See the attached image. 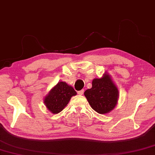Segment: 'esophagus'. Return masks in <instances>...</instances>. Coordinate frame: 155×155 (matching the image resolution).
<instances>
[{"instance_id": "obj_1", "label": "esophagus", "mask_w": 155, "mask_h": 155, "mask_svg": "<svg viewBox=\"0 0 155 155\" xmlns=\"http://www.w3.org/2000/svg\"><path fill=\"white\" fill-rule=\"evenodd\" d=\"M84 90H81V91L78 92V94H80V95H82V94H84Z\"/></svg>"}]
</instances>
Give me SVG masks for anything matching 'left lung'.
I'll list each match as a JSON object with an SVG mask.
<instances>
[{"instance_id": "8db88e82", "label": "left lung", "mask_w": 155, "mask_h": 155, "mask_svg": "<svg viewBox=\"0 0 155 155\" xmlns=\"http://www.w3.org/2000/svg\"><path fill=\"white\" fill-rule=\"evenodd\" d=\"M84 96L94 111L104 114L109 113L115 107L119 94L110 75L105 73L101 78L93 80L92 88L84 92Z\"/></svg>"}]
</instances>
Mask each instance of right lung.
<instances>
[{"instance_id": "right-lung-1", "label": "right lung", "mask_w": 155, "mask_h": 155, "mask_svg": "<svg viewBox=\"0 0 155 155\" xmlns=\"http://www.w3.org/2000/svg\"><path fill=\"white\" fill-rule=\"evenodd\" d=\"M77 94L72 86L60 82L51 89L44 99V104L50 112L58 114L66 107L73 96Z\"/></svg>"}]
</instances>
